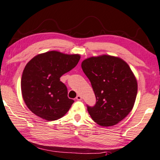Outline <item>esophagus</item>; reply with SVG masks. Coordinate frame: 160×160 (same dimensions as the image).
Returning a JSON list of instances; mask_svg holds the SVG:
<instances>
[{"label": "esophagus", "instance_id": "esophagus-1", "mask_svg": "<svg viewBox=\"0 0 160 160\" xmlns=\"http://www.w3.org/2000/svg\"><path fill=\"white\" fill-rule=\"evenodd\" d=\"M76 99L78 100V101H81V100H82V96L80 95H78L76 97Z\"/></svg>", "mask_w": 160, "mask_h": 160}]
</instances>
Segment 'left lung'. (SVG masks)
Returning <instances> with one entry per match:
<instances>
[{"label": "left lung", "instance_id": "1", "mask_svg": "<svg viewBox=\"0 0 160 160\" xmlns=\"http://www.w3.org/2000/svg\"><path fill=\"white\" fill-rule=\"evenodd\" d=\"M81 67L96 97L95 105L87 107L90 116L102 127L117 124L132 110L137 95L130 66L119 57L101 55L84 59Z\"/></svg>", "mask_w": 160, "mask_h": 160}]
</instances>
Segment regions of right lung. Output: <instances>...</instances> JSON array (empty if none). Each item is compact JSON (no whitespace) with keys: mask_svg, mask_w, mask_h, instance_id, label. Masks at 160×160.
I'll use <instances>...</instances> for the list:
<instances>
[{"mask_svg":"<svg viewBox=\"0 0 160 160\" xmlns=\"http://www.w3.org/2000/svg\"><path fill=\"white\" fill-rule=\"evenodd\" d=\"M80 56L51 51L36 55L23 72L21 88L25 104L32 113L47 121L62 118L74 103L68 98L63 74L78 65Z\"/></svg>","mask_w":160,"mask_h":160,"instance_id":"add662e5","label":"right lung"}]
</instances>
